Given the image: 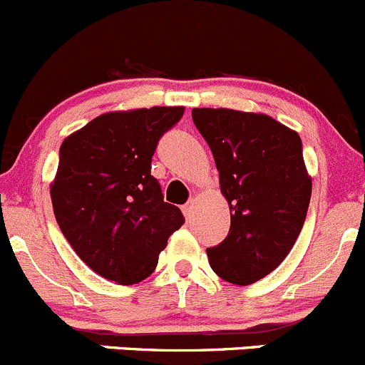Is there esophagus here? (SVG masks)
<instances>
[{
    "instance_id": "obj_1",
    "label": "esophagus",
    "mask_w": 365,
    "mask_h": 365,
    "mask_svg": "<svg viewBox=\"0 0 365 365\" xmlns=\"http://www.w3.org/2000/svg\"><path fill=\"white\" fill-rule=\"evenodd\" d=\"M193 210H195V202L193 200H190L186 205H182V212H184V216L187 217V220L193 216Z\"/></svg>"
}]
</instances>
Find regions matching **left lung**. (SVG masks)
<instances>
[{
    "instance_id": "8db88e82",
    "label": "left lung",
    "mask_w": 365,
    "mask_h": 365,
    "mask_svg": "<svg viewBox=\"0 0 365 365\" xmlns=\"http://www.w3.org/2000/svg\"><path fill=\"white\" fill-rule=\"evenodd\" d=\"M191 115L230 207V232L209 247V264L221 279L246 287L272 272L302 230L311 200L302 142L265 114L193 108Z\"/></svg>"
}]
</instances>
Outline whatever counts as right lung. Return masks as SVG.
Here are the masks:
<instances>
[{"mask_svg":"<svg viewBox=\"0 0 365 365\" xmlns=\"http://www.w3.org/2000/svg\"><path fill=\"white\" fill-rule=\"evenodd\" d=\"M184 107L101 114L63 140L51 198L63 235L82 262L119 284L151 276L184 216L151 175L158 140Z\"/></svg>","mask_w":365,"mask_h":365,"instance_id":"right-lung-1","label":"right lung"}]
</instances>
